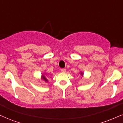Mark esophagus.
I'll return each instance as SVG.
<instances>
[{
	"instance_id": "34e87169",
	"label": "esophagus",
	"mask_w": 123,
	"mask_h": 123,
	"mask_svg": "<svg viewBox=\"0 0 123 123\" xmlns=\"http://www.w3.org/2000/svg\"><path fill=\"white\" fill-rule=\"evenodd\" d=\"M61 71H62V72H63V73H66V69H64V68H63V69H61Z\"/></svg>"
}]
</instances>
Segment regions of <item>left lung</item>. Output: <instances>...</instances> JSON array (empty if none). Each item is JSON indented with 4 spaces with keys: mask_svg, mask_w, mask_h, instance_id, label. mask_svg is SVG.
Listing matches in <instances>:
<instances>
[{
    "mask_svg": "<svg viewBox=\"0 0 123 123\" xmlns=\"http://www.w3.org/2000/svg\"><path fill=\"white\" fill-rule=\"evenodd\" d=\"M79 73H80V75H81V76H82V77H83V76H84V73H83V72H81V71H80V72H79Z\"/></svg>",
    "mask_w": 123,
    "mask_h": 123,
    "instance_id": "1",
    "label": "left lung"
}]
</instances>
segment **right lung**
<instances>
[{
    "mask_svg": "<svg viewBox=\"0 0 123 123\" xmlns=\"http://www.w3.org/2000/svg\"><path fill=\"white\" fill-rule=\"evenodd\" d=\"M47 74L46 73H43L42 74V75H41V79H42L43 81H44L45 83H48V80L47 79Z\"/></svg>",
    "mask_w": 123,
    "mask_h": 123,
    "instance_id": "1",
    "label": "right lung"
}]
</instances>
